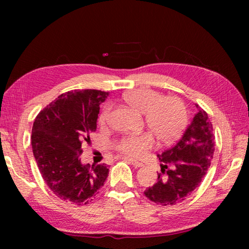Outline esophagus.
Masks as SVG:
<instances>
[{"label":"esophagus","mask_w":249,"mask_h":249,"mask_svg":"<svg viewBox=\"0 0 249 249\" xmlns=\"http://www.w3.org/2000/svg\"><path fill=\"white\" fill-rule=\"evenodd\" d=\"M123 159L126 160V161H128L129 163H132L134 167H142V166H144V165H142V162H140V161H137V160H135L133 158L127 157V156H125V157H123Z\"/></svg>","instance_id":"esophagus-1"}]
</instances>
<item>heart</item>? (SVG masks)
Listing matches in <instances>:
<instances>
[{"mask_svg": "<svg viewBox=\"0 0 249 249\" xmlns=\"http://www.w3.org/2000/svg\"><path fill=\"white\" fill-rule=\"evenodd\" d=\"M129 105L145 114L146 124L161 141H172L178 137L187 124V111L179 99L162 98L159 92L149 89H137L125 95ZM109 107L100 115L101 123L107 122ZM154 145V140L148 133L128 135L119 142L116 148L132 157H141Z\"/></svg>", "mask_w": 249, "mask_h": 249, "instance_id": "obj_1", "label": "heart"}]
</instances>
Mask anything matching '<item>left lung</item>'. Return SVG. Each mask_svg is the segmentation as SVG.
Here are the masks:
<instances>
[{"instance_id":"1","label":"left lung","mask_w":249,"mask_h":249,"mask_svg":"<svg viewBox=\"0 0 249 249\" xmlns=\"http://www.w3.org/2000/svg\"><path fill=\"white\" fill-rule=\"evenodd\" d=\"M196 114L182 136L171 148L158 155L161 173L158 181L147 188L145 196L161 205H174L185 200L199 187L213 159L212 123L199 105Z\"/></svg>"}]
</instances>
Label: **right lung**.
<instances>
[{
    "mask_svg": "<svg viewBox=\"0 0 249 249\" xmlns=\"http://www.w3.org/2000/svg\"><path fill=\"white\" fill-rule=\"evenodd\" d=\"M108 92L74 90L58 96L39 112L32 129V148L40 175L59 199L87 204L108 176L104 163L81 162L83 142L96 129L100 104Z\"/></svg>",
    "mask_w": 249,
    "mask_h": 249,
    "instance_id": "1",
    "label": "right lung"
}]
</instances>
